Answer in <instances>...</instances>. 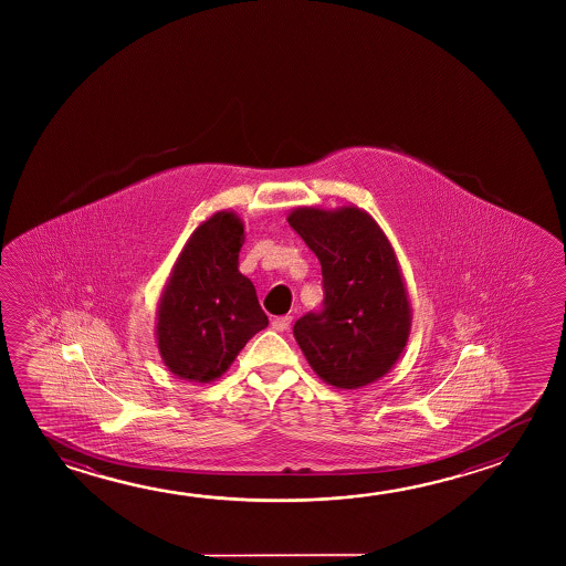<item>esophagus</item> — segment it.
Wrapping results in <instances>:
<instances>
[{"label": "esophagus", "mask_w": 566, "mask_h": 566, "mask_svg": "<svg viewBox=\"0 0 566 566\" xmlns=\"http://www.w3.org/2000/svg\"><path fill=\"white\" fill-rule=\"evenodd\" d=\"M290 324H292V315H280V317H274V319H272V329H276V332H286Z\"/></svg>", "instance_id": "obj_1"}]
</instances>
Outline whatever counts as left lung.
I'll return each mask as SVG.
<instances>
[{
  "label": "left lung",
  "instance_id": "left-lung-1",
  "mask_svg": "<svg viewBox=\"0 0 566 566\" xmlns=\"http://www.w3.org/2000/svg\"><path fill=\"white\" fill-rule=\"evenodd\" d=\"M287 223L322 264L324 310L294 324L310 367L335 389H361L395 367L407 347L412 307L399 260L365 209L296 207Z\"/></svg>",
  "mask_w": 566,
  "mask_h": 566
}]
</instances>
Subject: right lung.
Segmentation results:
<instances>
[{"mask_svg": "<svg viewBox=\"0 0 566 566\" xmlns=\"http://www.w3.org/2000/svg\"><path fill=\"white\" fill-rule=\"evenodd\" d=\"M244 223L217 211L197 224L179 252L156 312L161 361L176 377L211 382L269 325L251 280L239 272Z\"/></svg>", "mask_w": 566, "mask_h": 566, "instance_id": "obj_1", "label": "right lung"}]
</instances>
